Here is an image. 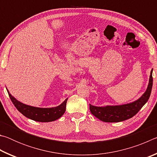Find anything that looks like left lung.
I'll use <instances>...</instances> for the list:
<instances>
[{"label":"left lung","instance_id":"8db88e82","mask_svg":"<svg viewBox=\"0 0 157 157\" xmlns=\"http://www.w3.org/2000/svg\"><path fill=\"white\" fill-rule=\"evenodd\" d=\"M152 71L150 72L147 89L139 99L134 102L121 105H107L96 107L90 105V111L99 120L106 123H117L132 118L139 112L150 96L152 88Z\"/></svg>","mask_w":157,"mask_h":157}]
</instances>
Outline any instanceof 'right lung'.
<instances>
[{
  "label": "right lung",
  "instance_id": "right-lung-1",
  "mask_svg": "<svg viewBox=\"0 0 157 157\" xmlns=\"http://www.w3.org/2000/svg\"><path fill=\"white\" fill-rule=\"evenodd\" d=\"M6 89L12 103L18 111H20L23 116L31 119V120L41 122V123L55 121L61 118L66 111V106L68 98H66L62 104L57 106V107L50 108L36 107L21 102L20 101L17 100L13 95H11L8 89L7 88Z\"/></svg>",
  "mask_w": 157,
  "mask_h": 157
}]
</instances>
